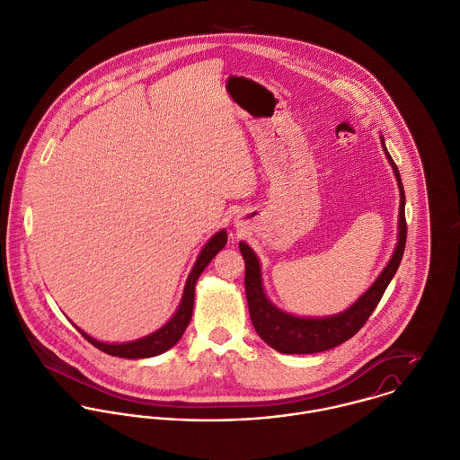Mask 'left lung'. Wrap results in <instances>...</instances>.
<instances>
[{
  "mask_svg": "<svg viewBox=\"0 0 460 460\" xmlns=\"http://www.w3.org/2000/svg\"><path fill=\"white\" fill-rule=\"evenodd\" d=\"M382 148L387 155L393 171L398 180L400 187V221H398V244L393 253V259L385 266V270L380 273L376 282L353 304L348 310L330 315V317H296L291 314H286L273 305L262 289L261 280V264L253 250L246 243H239V250L243 253L244 264H246V275H244V286H246V298L252 323L257 330V333L268 342L271 348H275L280 353L289 355H302V353H319L324 349H332L344 341L351 339L367 321V317L373 314V310L382 300L389 282L393 280L394 273L398 271V266L402 262L403 252H405V241H407V221H405V190L400 178V171L391 158V155L385 148L384 137H380Z\"/></svg>",
  "mask_w": 460,
  "mask_h": 460,
  "instance_id": "left-lung-1",
  "label": "left lung"
}]
</instances>
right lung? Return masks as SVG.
Returning <instances> with one entry per match:
<instances>
[{
    "mask_svg": "<svg viewBox=\"0 0 460 460\" xmlns=\"http://www.w3.org/2000/svg\"><path fill=\"white\" fill-rule=\"evenodd\" d=\"M226 232L221 230L217 232L201 250L194 268L190 270L189 277H187V284L183 289V296L180 306L176 310V314L160 328L154 332L152 335H146L143 339L132 341V342H123V344H107V342H100L96 339H93L91 335H87L85 332H82V335L98 349L114 355V357H123V358H146V357H155L160 355L164 351H167L169 348H172L180 337L183 335L190 317H192V305H194V288H196V280L198 277L203 273V270L208 266V262L216 257L217 252H221L226 244Z\"/></svg>",
    "mask_w": 460,
    "mask_h": 460,
    "instance_id": "1",
    "label": "right lung"
}]
</instances>
